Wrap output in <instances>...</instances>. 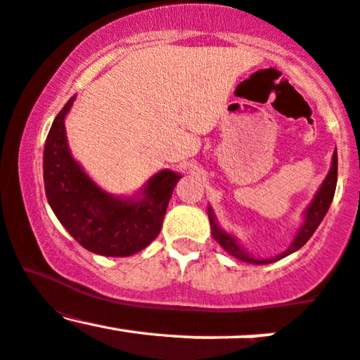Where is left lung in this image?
Listing matches in <instances>:
<instances>
[{
	"mask_svg": "<svg viewBox=\"0 0 360 360\" xmlns=\"http://www.w3.org/2000/svg\"><path fill=\"white\" fill-rule=\"evenodd\" d=\"M337 171H338V162H337V150L333 152V160H332V169H330L328 176L325 177L323 184H321V188L318 189L315 200L311 201V205L308 206L307 210V217H304V223L303 226L300 229L298 235H296L295 242L291 243V245L288 247L286 252H283V254L278 255V257L274 259H269V260H255L254 257H250L249 254H247L245 250L242 249L240 245H238L237 242H235V238L232 235L225 233L220 226L217 225V221H214L213 218V213L212 210H208V217H210V223H212V235L214 237V240H217L220 245L229 252L230 255H233V257L243 260V262H249V264H269V262H276V260L286 257V255L292 254V252H296L298 249L307 243L309 238H311V235L315 233V230L318 229V225H320L321 220L325 218L326 212H328L330 208V203H332L333 200V194H335V188H337Z\"/></svg>",
	"mask_w": 360,
	"mask_h": 360,
	"instance_id": "obj_1",
	"label": "left lung"
}]
</instances>
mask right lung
Masks as SVG:
<instances>
[{
	"instance_id": "right-lung-1",
	"label": "right lung",
	"mask_w": 360,
	"mask_h": 360,
	"mask_svg": "<svg viewBox=\"0 0 360 360\" xmlns=\"http://www.w3.org/2000/svg\"><path fill=\"white\" fill-rule=\"evenodd\" d=\"M74 98L59 111L45 140L44 183L51 208L84 249L106 257H127L146 249L162 229L179 174L160 171L148 181L140 201L118 200L101 191L72 159L64 117Z\"/></svg>"
}]
</instances>
